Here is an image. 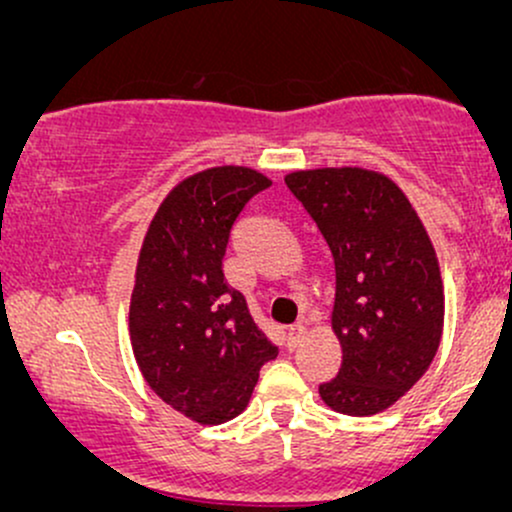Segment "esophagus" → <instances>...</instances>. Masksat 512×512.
I'll list each match as a JSON object with an SVG mask.
<instances>
[{"label":"esophagus","instance_id":"34e87169","mask_svg":"<svg viewBox=\"0 0 512 512\" xmlns=\"http://www.w3.org/2000/svg\"><path fill=\"white\" fill-rule=\"evenodd\" d=\"M303 337H305V327L301 325V322H298V325H291L289 332H286V349L296 351L298 346H301Z\"/></svg>","mask_w":512,"mask_h":512}]
</instances>
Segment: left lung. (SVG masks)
I'll use <instances>...</instances> for the list:
<instances>
[{"label":"left lung","instance_id":"8db88e82","mask_svg":"<svg viewBox=\"0 0 512 512\" xmlns=\"http://www.w3.org/2000/svg\"><path fill=\"white\" fill-rule=\"evenodd\" d=\"M286 187L334 257L332 327L342 342L327 407L378 414L414 387L443 332V281L419 216L390 178L363 168L298 170Z\"/></svg>","mask_w":512,"mask_h":512}]
</instances>
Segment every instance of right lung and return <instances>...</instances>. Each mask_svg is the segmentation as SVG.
<instances>
[{
  "instance_id": "add662e5",
  "label": "right lung",
  "mask_w": 512,
  "mask_h": 512,
  "mask_svg": "<svg viewBox=\"0 0 512 512\" xmlns=\"http://www.w3.org/2000/svg\"><path fill=\"white\" fill-rule=\"evenodd\" d=\"M269 185L238 166L182 180L139 252L129 305L134 358L151 390L199 424H223L248 407L260 368L279 351L221 269L240 211Z\"/></svg>"
}]
</instances>
